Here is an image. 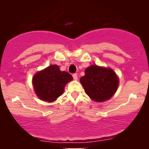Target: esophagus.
<instances>
[{"label": "esophagus", "instance_id": "1", "mask_svg": "<svg viewBox=\"0 0 149 149\" xmlns=\"http://www.w3.org/2000/svg\"><path fill=\"white\" fill-rule=\"evenodd\" d=\"M72 77L73 79H74V80H77V79H78V76H77V74H73Z\"/></svg>", "mask_w": 149, "mask_h": 149}]
</instances>
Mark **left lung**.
<instances>
[{
  "instance_id": "left-lung-1",
  "label": "left lung",
  "mask_w": 149,
  "mask_h": 149,
  "mask_svg": "<svg viewBox=\"0 0 149 149\" xmlns=\"http://www.w3.org/2000/svg\"><path fill=\"white\" fill-rule=\"evenodd\" d=\"M80 82L85 93L93 100L100 102L111 98L119 85L118 77L112 69L96 65H92L85 70Z\"/></svg>"
}]
</instances>
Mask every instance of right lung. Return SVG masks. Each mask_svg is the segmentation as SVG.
I'll use <instances>...</instances> for the list:
<instances>
[{
	"label": "right lung",
	"mask_w": 149,
	"mask_h": 149,
	"mask_svg": "<svg viewBox=\"0 0 149 149\" xmlns=\"http://www.w3.org/2000/svg\"><path fill=\"white\" fill-rule=\"evenodd\" d=\"M72 79L70 74L60 71L57 65H52L36 73L32 83L38 97L42 100L51 102L62 94L65 85Z\"/></svg>",
	"instance_id": "add662e5"
}]
</instances>
